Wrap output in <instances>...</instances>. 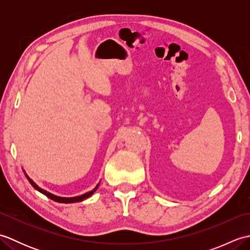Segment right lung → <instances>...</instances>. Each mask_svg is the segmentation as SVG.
Listing matches in <instances>:
<instances>
[{
    "mask_svg": "<svg viewBox=\"0 0 250 250\" xmlns=\"http://www.w3.org/2000/svg\"><path fill=\"white\" fill-rule=\"evenodd\" d=\"M24 172V171H23ZM25 174V176H26V178H28V180L30 182V184L33 186V187L37 190V191H40L41 193H43V194H45L47 198H49V199H51L52 201H56V202H59V203H75V202H82V201H83L84 199H87V198H89V196H91L92 194H93V192H95V190L98 189V187H99V185H100V183L97 185V187H95L93 190H91V191H89V192H87V193H84V194H82V195H78V196H73V198H62V196H58V195H55V194H52V193H50V192H48V191H46V190H44V189H42L41 187H39V186H37L33 180H32L28 175H26V173H24Z\"/></svg>",
    "mask_w": 250,
    "mask_h": 250,
    "instance_id": "1",
    "label": "right lung"
}]
</instances>
